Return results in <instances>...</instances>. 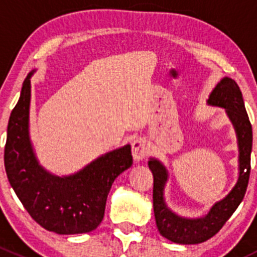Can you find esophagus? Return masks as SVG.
Here are the masks:
<instances>
[{
    "mask_svg": "<svg viewBox=\"0 0 257 257\" xmlns=\"http://www.w3.org/2000/svg\"><path fill=\"white\" fill-rule=\"evenodd\" d=\"M148 152H149V148H148L147 141L144 138H137L132 144V154H133L136 162H142Z\"/></svg>",
    "mask_w": 257,
    "mask_h": 257,
    "instance_id": "esophagus-1",
    "label": "esophagus"
}]
</instances>
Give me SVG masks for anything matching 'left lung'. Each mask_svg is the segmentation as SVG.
I'll list each match as a JSON object with an SVG mask.
<instances>
[{
  "instance_id": "1",
  "label": "left lung",
  "mask_w": 257,
  "mask_h": 257,
  "mask_svg": "<svg viewBox=\"0 0 257 257\" xmlns=\"http://www.w3.org/2000/svg\"><path fill=\"white\" fill-rule=\"evenodd\" d=\"M206 104L224 108L236 134L239 175L235 185L224 198L215 201L203 216H181L173 211L165 201V186L169 180L167 167L158 158L150 157L148 160V167L154 177L153 206L158 231L165 239L181 245L201 243L214 236L242 201L250 177L252 128L246 113L239 85L234 79L224 77L211 90Z\"/></svg>"
}]
</instances>
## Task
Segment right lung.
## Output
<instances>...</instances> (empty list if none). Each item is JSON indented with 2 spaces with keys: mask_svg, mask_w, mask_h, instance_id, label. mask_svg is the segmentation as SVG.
<instances>
[{
  "mask_svg": "<svg viewBox=\"0 0 257 257\" xmlns=\"http://www.w3.org/2000/svg\"><path fill=\"white\" fill-rule=\"evenodd\" d=\"M10 115L5 168L10 184L28 214L46 230L61 235L90 232L104 216L105 203L118 175L133 164L131 144L99 155L69 175H56L41 165L30 136L31 78Z\"/></svg>",
  "mask_w": 257,
  "mask_h": 257,
  "instance_id": "add662e5",
  "label": "right lung"
}]
</instances>
